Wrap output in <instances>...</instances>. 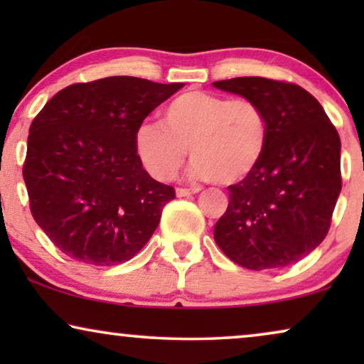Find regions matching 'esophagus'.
Here are the masks:
<instances>
[{
	"label": "esophagus",
	"mask_w": 364,
	"mask_h": 364,
	"mask_svg": "<svg viewBox=\"0 0 364 364\" xmlns=\"http://www.w3.org/2000/svg\"><path fill=\"white\" fill-rule=\"evenodd\" d=\"M200 192V188H177V197H191L193 193Z\"/></svg>",
	"instance_id": "esophagus-1"
}]
</instances>
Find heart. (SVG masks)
I'll return each mask as SVG.
<instances>
[{
	"mask_svg": "<svg viewBox=\"0 0 364 364\" xmlns=\"http://www.w3.org/2000/svg\"><path fill=\"white\" fill-rule=\"evenodd\" d=\"M268 136V119L252 99L187 91L167 104L162 124H142L134 142L144 167L159 181L176 177L191 149L193 177L235 186L260 166Z\"/></svg>",
	"mask_w": 364,
	"mask_h": 364,
	"instance_id": "obj_1",
	"label": "heart"
}]
</instances>
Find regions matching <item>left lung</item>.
I'll use <instances>...</instances> for the list:
<instances>
[{"label":"left lung","instance_id":"1","mask_svg":"<svg viewBox=\"0 0 364 364\" xmlns=\"http://www.w3.org/2000/svg\"><path fill=\"white\" fill-rule=\"evenodd\" d=\"M220 91L252 99L268 119L260 166L228 187L227 212L213 238L248 270L291 265L326 237L341 192V142L321 104L305 89L267 77L217 81Z\"/></svg>","mask_w":364,"mask_h":364}]
</instances>
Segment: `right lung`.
Wrapping results in <instances>:
<instances>
[{
	"label": "right lung",
	"mask_w": 364,
	"mask_h": 364,
	"mask_svg": "<svg viewBox=\"0 0 364 364\" xmlns=\"http://www.w3.org/2000/svg\"><path fill=\"white\" fill-rule=\"evenodd\" d=\"M183 87L111 76L59 91L29 127L23 167L34 220L74 260L112 267L141 252L176 192L149 176L136 131Z\"/></svg>",
	"instance_id": "obj_1"
}]
</instances>
